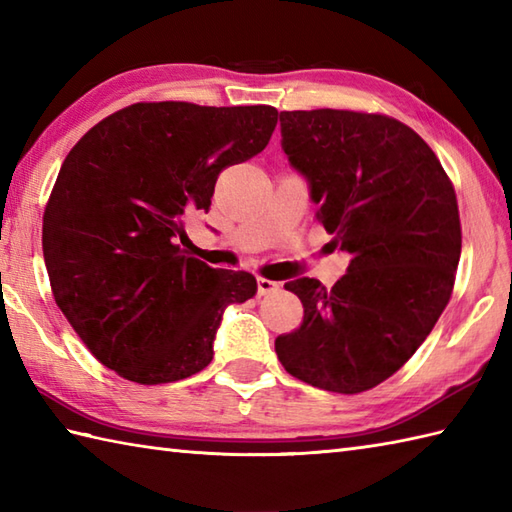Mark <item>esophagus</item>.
<instances>
[{"mask_svg": "<svg viewBox=\"0 0 512 512\" xmlns=\"http://www.w3.org/2000/svg\"><path fill=\"white\" fill-rule=\"evenodd\" d=\"M279 290V284L273 279H266V277H259L257 279V292L259 297H266V295H273V292Z\"/></svg>", "mask_w": 512, "mask_h": 512, "instance_id": "34e87169", "label": "esophagus"}]
</instances>
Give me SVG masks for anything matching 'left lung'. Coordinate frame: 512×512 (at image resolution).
<instances>
[{"label": "left lung", "mask_w": 512, "mask_h": 512, "mask_svg": "<svg viewBox=\"0 0 512 512\" xmlns=\"http://www.w3.org/2000/svg\"><path fill=\"white\" fill-rule=\"evenodd\" d=\"M279 121L317 222L350 266L332 288L288 281L303 321L277 336L275 352L303 383L361 394L396 374L447 308L462 250L458 198L433 149L396 118L299 110Z\"/></svg>", "instance_id": "left-lung-1"}]
</instances>
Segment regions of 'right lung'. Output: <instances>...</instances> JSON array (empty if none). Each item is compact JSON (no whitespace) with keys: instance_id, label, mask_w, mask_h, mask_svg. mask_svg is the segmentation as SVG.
I'll use <instances>...</instances> for the list:
<instances>
[{"instance_id":"add662e5","label":"right lung","mask_w":512,"mask_h":512,"mask_svg":"<svg viewBox=\"0 0 512 512\" xmlns=\"http://www.w3.org/2000/svg\"><path fill=\"white\" fill-rule=\"evenodd\" d=\"M277 118L270 105L134 103L65 156L43 259L65 319L118 376L162 385L202 372L224 308L257 292L253 275L206 266L178 237L211 206L217 176L264 151Z\"/></svg>"}]
</instances>
